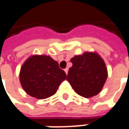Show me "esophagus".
<instances>
[{"label": "esophagus", "mask_w": 129, "mask_h": 129, "mask_svg": "<svg viewBox=\"0 0 129 129\" xmlns=\"http://www.w3.org/2000/svg\"><path fill=\"white\" fill-rule=\"evenodd\" d=\"M68 71H69V69H68L67 68H66V69H64V72H66V74H68Z\"/></svg>", "instance_id": "obj_1"}]
</instances>
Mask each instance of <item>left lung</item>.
I'll use <instances>...</instances> for the list:
<instances>
[{
  "label": "left lung",
  "mask_w": 129,
  "mask_h": 129,
  "mask_svg": "<svg viewBox=\"0 0 129 129\" xmlns=\"http://www.w3.org/2000/svg\"><path fill=\"white\" fill-rule=\"evenodd\" d=\"M67 81L81 96L90 98L101 92L107 78V69L96 52H86L71 59Z\"/></svg>",
  "instance_id": "8db88e82"
}]
</instances>
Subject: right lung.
<instances>
[{
  "label": "right lung",
  "instance_id": "obj_1",
  "mask_svg": "<svg viewBox=\"0 0 129 129\" xmlns=\"http://www.w3.org/2000/svg\"><path fill=\"white\" fill-rule=\"evenodd\" d=\"M66 78L58 63L47 55H32L21 67L19 81L27 94L38 99L54 95Z\"/></svg>",
  "mask_w": 129,
  "mask_h": 129
}]
</instances>
